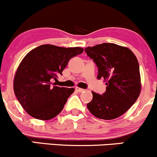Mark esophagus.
<instances>
[{
    "label": "esophagus",
    "mask_w": 157,
    "mask_h": 157,
    "mask_svg": "<svg viewBox=\"0 0 157 157\" xmlns=\"http://www.w3.org/2000/svg\"><path fill=\"white\" fill-rule=\"evenodd\" d=\"M75 89H76V91H78V92H83V91H85L84 89H80V88H79V87H76L75 88Z\"/></svg>",
    "instance_id": "esophagus-1"
}]
</instances>
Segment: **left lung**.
I'll return each mask as SVG.
<instances>
[{
  "instance_id": "left-lung-1",
  "label": "left lung",
  "mask_w": 157,
  "mask_h": 157,
  "mask_svg": "<svg viewBox=\"0 0 157 157\" xmlns=\"http://www.w3.org/2000/svg\"><path fill=\"white\" fill-rule=\"evenodd\" d=\"M85 52L98 68V80L104 79L107 86L102 95L92 91L88 109L99 119L119 117L134 105L141 91L136 56L128 48L109 43L87 47Z\"/></svg>"
}]
</instances>
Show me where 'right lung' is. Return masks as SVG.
<instances>
[{"mask_svg": "<svg viewBox=\"0 0 157 157\" xmlns=\"http://www.w3.org/2000/svg\"><path fill=\"white\" fill-rule=\"evenodd\" d=\"M83 48L41 45L25 56L15 78L14 91L23 109L32 117L48 120L61 112L70 95L75 91L52 86V80L67 66L70 59L80 55Z\"/></svg>", "mask_w": 157, "mask_h": 157, "instance_id": "obj_1", "label": "right lung"}]
</instances>
